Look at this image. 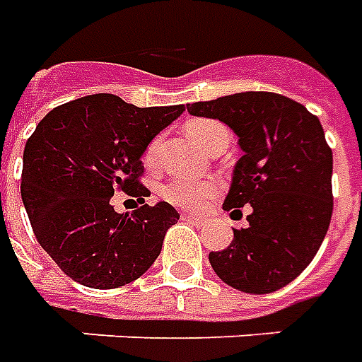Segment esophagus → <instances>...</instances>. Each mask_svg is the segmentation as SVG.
Masks as SVG:
<instances>
[{"instance_id": "34e87169", "label": "esophagus", "mask_w": 362, "mask_h": 362, "mask_svg": "<svg viewBox=\"0 0 362 362\" xmlns=\"http://www.w3.org/2000/svg\"><path fill=\"white\" fill-rule=\"evenodd\" d=\"M182 221L194 222V224H199V226H203V224H205V218H203V216L189 215V213H184V215H182Z\"/></svg>"}]
</instances>
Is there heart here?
<instances>
[{
  "instance_id": "b5f03b06",
  "label": "heart",
  "mask_w": 362,
  "mask_h": 362,
  "mask_svg": "<svg viewBox=\"0 0 362 362\" xmlns=\"http://www.w3.org/2000/svg\"><path fill=\"white\" fill-rule=\"evenodd\" d=\"M186 132L203 151H215L222 144H230V130L215 119H195L186 124ZM160 136L149 141L144 159L149 167H155L160 149ZM222 192L218 180H186L170 178L160 184L159 195L167 203L180 209H202L216 199Z\"/></svg>"
}]
</instances>
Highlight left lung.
<instances>
[{
    "mask_svg": "<svg viewBox=\"0 0 362 362\" xmlns=\"http://www.w3.org/2000/svg\"><path fill=\"white\" fill-rule=\"evenodd\" d=\"M195 117L218 119L240 138L224 211L247 228L209 261L222 282L245 293H272L293 282L317 255L334 209L332 149L318 117L272 92H243L188 105Z\"/></svg>",
    "mask_w": 362,
    "mask_h": 362,
    "instance_id": "left-lung-1",
    "label": "left lung"
}]
</instances>
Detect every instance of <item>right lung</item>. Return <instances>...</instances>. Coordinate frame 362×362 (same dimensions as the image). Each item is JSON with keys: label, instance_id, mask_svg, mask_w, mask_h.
<instances>
[{"label": "right lung", "instance_id": "right-lung-1", "mask_svg": "<svg viewBox=\"0 0 362 362\" xmlns=\"http://www.w3.org/2000/svg\"><path fill=\"white\" fill-rule=\"evenodd\" d=\"M184 109L136 107L113 93H93L55 107L28 138L24 209L40 245L74 282L113 290L140 278L159 257L180 215L165 202L146 203L151 192L141 184V155ZM115 191L142 205L119 216L110 203Z\"/></svg>", "mask_w": 362, "mask_h": 362}]
</instances>
